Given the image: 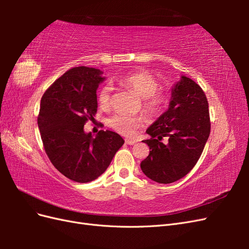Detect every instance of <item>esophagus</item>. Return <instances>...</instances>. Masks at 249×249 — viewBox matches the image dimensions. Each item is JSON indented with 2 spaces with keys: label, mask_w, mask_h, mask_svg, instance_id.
<instances>
[{
  "label": "esophagus",
  "mask_w": 249,
  "mask_h": 249,
  "mask_svg": "<svg viewBox=\"0 0 249 249\" xmlns=\"http://www.w3.org/2000/svg\"><path fill=\"white\" fill-rule=\"evenodd\" d=\"M125 143H126V144H129V145H134L135 143H136V141L131 140V139H125Z\"/></svg>",
  "instance_id": "1"
}]
</instances>
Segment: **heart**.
I'll return each instance as SVG.
<instances>
[{"mask_svg": "<svg viewBox=\"0 0 249 249\" xmlns=\"http://www.w3.org/2000/svg\"><path fill=\"white\" fill-rule=\"evenodd\" d=\"M117 82L120 85L132 90L142 99V109L150 117L160 116L169 103V93L159 89V81L152 72L145 70L131 71L120 77ZM113 87L104 85L99 92V103L102 108H109L112 103ZM145 123L143 115L116 114L109 120V125L117 133L126 137H132L142 124Z\"/></svg>", "mask_w": 249, "mask_h": 249, "instance_id": "heart-1", "label": "heart"}]
</instances>
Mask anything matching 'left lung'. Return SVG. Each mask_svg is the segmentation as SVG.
<instances>
[{"mask_svg": "<svg viewBox=\"0 0 249 249\" xmlns=\"http://www.w3.org/2000/svg\"><path fill=\"white\" fill-rule=\"evenodd\" d=\"M171 95L169 109L146 130L152 138L143 142L150 150L140 164L143 173L160 184L176 182L192 170L211 132L208 100L198 84L183 76Z\"/></svg>", "mask_w": 249, "mask_h": 249, "instance_id": "1", "label": "left lung"}]
</instances>
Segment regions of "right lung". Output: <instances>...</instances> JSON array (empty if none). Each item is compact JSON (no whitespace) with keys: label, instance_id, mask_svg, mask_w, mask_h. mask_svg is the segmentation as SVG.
<instances>
[{"label":"right lung","instance_id":"add662e5","mask_svg":"<svg viewBox=\"0 0 249 249\" xmlns=\"http://www.w3.org/2000/svg\"><path fill=\"white\" fill-rule=\"evenodd\" d=\"M100 70L77 66L43 93L37 124L44 150L55 168L77 183H89L106 171L124 143L115 132L101 130L95 138L84 124L96 114Z\"/></svg>","mask_w":249,"mask_h":249}]
</instances>
